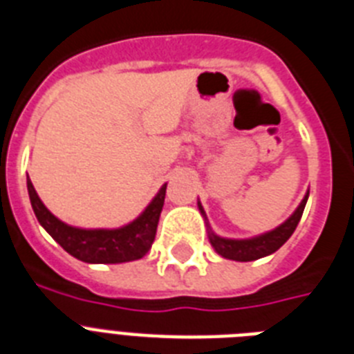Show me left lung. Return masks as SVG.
<instances>
[{
	"label": "left lung",
	"instance_id": "obj_1",
	"mask_svg": "<svg viewBox=\"0 0 354 354\" xmlns=\"http://www.w3.org/2000/svg\"><path fill=\"white\" fill-rule=\"evenodd\" d=\"M308 195L306 194L304 201L300 203V206L297 208V212L291 215V217L286 221L284 224H280L277 230L270 233H264L261 236H255V239H248V241H232V239H223V236H217L209 233V242L212 246L215 248L218 255H223L224 259H230V261H239V262H250L257 261V259H262L266 255H271L275 253L289 236L293 235V232L299 226L300 218H302L304 208H306V203H308ZM198 209L204 215L203 206L198 204Z\"/></svg>",
	"mask_w": 354,
	"mask_h": 354
}]
</instances>
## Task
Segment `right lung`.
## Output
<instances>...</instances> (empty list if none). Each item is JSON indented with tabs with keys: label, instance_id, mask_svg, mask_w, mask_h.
Here are the masks:
<instances>
[{
	"label": "right lung",
	"instance_id": "add662e5",
	"mask_svg": "<svg viewBox=\"0 0 354 354\" xmlns=\"http://www.w3.org/2000/svg\"><path fill=\"white\" fill-rule=\"evenodd\" d=\"M32 209L37 221L70 255L90 264H119L142 259L156 241L157 224L165 206L166 184L139 218L119 230H79L55 218L37 197L30 179L26 180Z\"/></svg>",
	"mask_w": 354,
	"mask_h": 354
}]
</instances>
